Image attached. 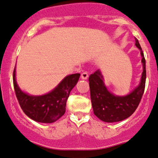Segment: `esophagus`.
Returning <instances> with one entry per match:
<instances>
[{"instance_id":"obj_1","label":"esophagus","mask_w":158,"mask_h":158,"mask_svg":"<svg viewBox=\"0 0 158 158\" xmlns=\"http://www.w3.org/2000/svg\"><path fill=\"white\" fill-rule=\"evenodd\" d=\"M81 77L82 79H87V78H88V73H87L86 71L83 72V73H81Z\"/></svg>"}]
</instances>
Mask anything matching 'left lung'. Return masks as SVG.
Instances as JSON below:
<instances>
[{
  "label": "left lung",
  "instance_id": "8db88e82",
  "mask_svg": "<svg viewBox=\"0 0 158 158\" xmlns=\"http://www.w3.org/2000/svg\"><path fill=\"white\" fill-rule=\"evenodd\" d=\"M135 45L140 49L142 56L143 71L140 83L130 94L125 96H116L107 90L104 86L103 77L99 70L89 77V85L93 110L96 116L104 122L113 123L124 120L132 115L139 105L145 90L146 60L143 52L135 37Z\"/></svg>",
  "mask_w": 158,
  "mask_h": 158
}]
</instances>
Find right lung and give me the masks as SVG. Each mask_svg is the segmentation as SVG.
Wrapping results in <instances>:
<instances>
[{
    "mask_svg": "<svg viewBox=\"0 0 158 158\" xmlns=\"http://www.w3.org/2000/svg\"><path fill=\"white\" fill-rule=\"evenodd\" d=\"M80 73L67 76L54 90L43 96H35L25 94L19 88L13 72L15 92L20 107L32 120L41 123H54L65 113L66 102L70 92L79 80Z\"/></svg>",
    "mask_w": 158,
    "mask_h": 158,
    "instance_id": "1",
    "label": "right lung"
}]
</instances>
